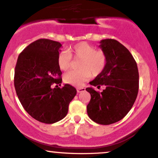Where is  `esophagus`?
I'll return each instance as SVG.
<instances>
[{
  "mask_svg": "<svg viewBox=\"0 0 158 158\" xmlns=\"http://www.w3.org/2000/svg\"><path fill=\"white\" fill-rule=\"evenodd\" d=\"M76 91H77L78 93H81V92H82V91H85V88H76Z\"/></svg>",
  "mask_w": 158,
  "mask_h": 158,
  "instance_id": "1",
  "label": "esophagus"
}]
</instances>
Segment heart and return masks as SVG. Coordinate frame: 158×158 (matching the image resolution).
<instances>
[{"label":"heart","instance_id":"heart-1","mask_svg":"<svg viewBox=\"0 0 158 158\" xmlns=\"http://www.w3.org/2000/svg\"><path fill=\"white\" fill-rule=\"evenodd\" d=\"M72 57L81 58L79 70H70L64 76V81L74 86H81L91 78V74L97 76L104 70L107 57L104 52L97 50L92 45L85 42L77 43L68 52H61L58 55L57 63L60 70L70 68Z\"/></svg>","mask_w":158,"mask_h":158}]
</instances>
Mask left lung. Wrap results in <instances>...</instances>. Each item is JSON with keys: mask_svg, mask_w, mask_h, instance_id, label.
Segmentation results:
<instances>
[{"mask_svg": "<svg viewBox=\"0 0 158 158\" xmlns=\"http://www.w3.org/2000/svg\"><path fill=\"white\" fill-rule=\"evenodd\" d=\"M99 47L106 55V65L89 83L105 89L100 93L92 87L86 88L91 94L87 112L94 122L108 125L121 120L132 108L138 94L139 72L133 55L118 41L102 40Z\"/></svg>", "mask_w": 158, "mask_h": 158, "instance_id": "left-lung-1", "label": "left lung"}]
</instances>
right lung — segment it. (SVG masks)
Returning a JSON list of instances; mask_svg holds the SVG:
<instances>
[{"instance_id": "obj_1", "label": "right lung", "mask_w": 158, "mask_h": 158, "mask_svg": "<svg viewBox=\"0 0 158 158\" xmlns=\"http://www.w3.org/2000/svg\"><path fill=\"white\" fill-rule=\"evenodd\" d=\"M62 45L40 39L27 46L19 55L15 68L14 85L19 101L26 112L36 120L53 124L67 115L76 89L62 82L57 58Z\"/></svg>"}]
</instances>
